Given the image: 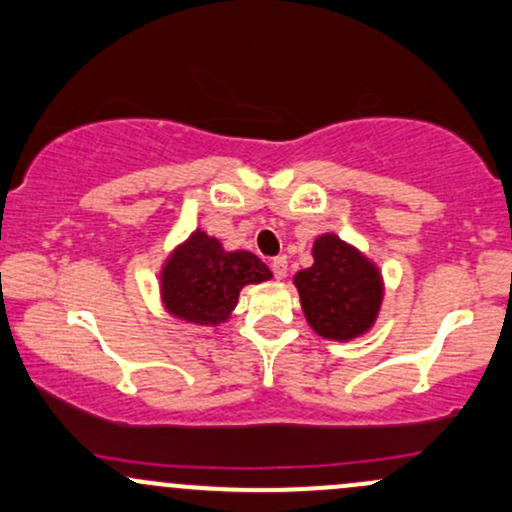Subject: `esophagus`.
<instances>
[{"mask_svg":"<svg viewBox=\"0 0 512 512\" xmlns=\"http://www.w3.org/2000/svg\"><path fill=\"white\" fill-rule=\"evenodd\" d=\"M272 272H274L276 279H284L286 272H289V260H286V257H274Z\"/></svg>","mask_w":512,"mask_h":512,"instance_id":"obj_1","label":"esophagus"}]
</instances>
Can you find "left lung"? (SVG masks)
<instances>
[{"mask_svg": "<svg viewBox=\"0 0 512 512\" xmlns=\"http://www.w3.org/2000/svg\"><path fill=\"white\" fill-rule=\"evenodd\" d=\"M310 330L332 342H351L373 330L385 298L383 272L366 252L337 233H320L313 264L293 274Z\"/></svg>", "mask_w": 512, "mask_h": 512, "instance_id": "left-lung-1", "label": "left lung"}]
</instances>
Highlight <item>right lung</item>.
Returning <instances> with one entry per match:
<instances>
[{
  "mask_svg": "<svg viewBox=\"0 0 512 512\" xmlns=\"http://www.w3.org/2000/svg\"><path fill=\"white\" fill-rule=\"evenodd\" d=\"M272 279L260 257L226 250L219 238L195 228L168 252L158 274L161 305L185 325L219 327L228 322L245 286Z\"/></svg>",
  "mask_w": 512,
  "mask_h": 512,
  "instance_id": "add662e5",
  "label": "right lung"
}]
</instances>
